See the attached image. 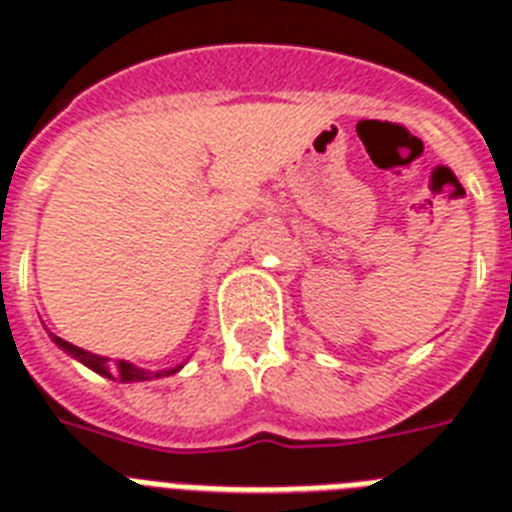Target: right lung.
Segmentation results:
<instances>
[{
	"mask_svg": "<svg viewBox=\"0 0 512 512\" xmlns=\"http://www.w3.org/2000/svg\"><path fill=\"white\" fill-rule=\"evenodd\" d=\"M52 340L57 342L59 348L67 350L70 356L78 358L80 363H86L88 369H94L96 374H101V377H109V379H120V382H143V379H156V377H170V374H175L177 369L172 371H156V374H151V371H143L138 369V366H133V363L128 361H112L109 363V358H101V356H94V353H88V350L78 348V345H70V342H65L62 337H54Z\"/></svg>",
	"mask_w": 512,
	"mask_h": 512,
	"instance_id": "obj_1",
	"label": "right lung"
}]
</instances>
